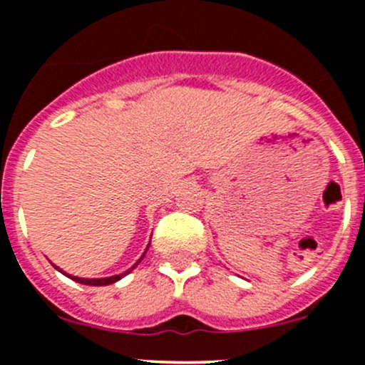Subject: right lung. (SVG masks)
<instances>
[{
  "label": "right lung",
  "mask_w": 365,
  "mask_h": 365,
  "mask_svg": "<svg viewBox=\"0 0 365 365\" xmlns=\"http://www.w3.org/2000/svg\"><path fill=\"white\" fill-rule=\"evenodd\" d=\"M143 257H145V254H143L141 257H139V261L143 259ZM139 261L135 264H139ZM135 264L132 268H128L127 272H123V274H120V275H113V277H102V279H84V277H76V275H68L67 272H63L61 270V268H58L56 264H53L54 268H56V270H60L61 274L63 275H67V277H70L72 279V281H76V282H81V284H88V286H108V284H113V282H116V281H120L121 277H125V275L127 274H130L132 270H134L135 268Z\"/></svg>",
  "instance_id": "add662e5"
}]
</instances>
